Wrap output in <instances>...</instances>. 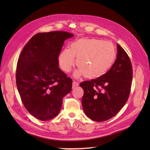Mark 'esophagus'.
Listing matches in <instances>:
<instances>
[{
    "label": "esophagus",
    "mask_w": 150,
    "mask_h": 150,
    "mask_svg": "<svg viewBox=\"0 0 150 150\" xmlns=\"http://www.w3.org/2000/svg\"><path fill=\"white\" fill-rule=\"evenodd\" d=\"M79 86V83L77 82L76 81H73V83H72V87L74 88L76 86Z\"/></svg>",
    "instance_id": "1"
}]
</instances>
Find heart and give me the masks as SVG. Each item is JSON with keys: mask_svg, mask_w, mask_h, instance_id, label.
<instances>
[{"mask_svg": "<svg viewBox=\"0 0 150 150\" xmlns=\"http://www.w3.org/2000/svg\"><path fill=\"white\" fill-rule=\"evenodd\" d=\"M116 57L112 42L98 39H80L72 42L69 49L62 50L58 56V63L62 71L69 72L75 64L76 57L79 68L75 76L96 78L111 69Z\"/></svg>", "mask_w": 150, "mask_h": 150, "instance_id": "obj_1", "label": "heart"}]
</instances>
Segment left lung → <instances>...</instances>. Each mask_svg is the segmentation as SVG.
Segmentation results:
<instances>
[{"label": "left lung", "instance_id": "left-lung-1", "mask_svg": "<svg viewBox=\"0 0 150 150\" xmlns=\"http://www.w3.org/2000/svg\"><path fill=\"white\" fill-rule=\"evenodd\" d=\"M117 57L111 69L97 79L80 83L84 90L82 105L86 115L94 121H105L115 116L129 96L133 79L130 59L117 44Z\"/></svg>", "mask_w": 150, "mask_h": 150}]
</instances>
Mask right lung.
Masks as SVG:
<instances>
[{
  "label": "right lung",
  "instance_id": "1",
  "mask_svg": "<svg viewBox=\"0 0 150 150\" xmlns=\"http://www.w3.org/2000/svg\"><path fill=\"white\" fill-rule=\"evenodd\" d=\"M74 35L64 31L38 33L22 49L17 61L16 84L28 111L41 121L60 112L62 99L72 89V81L59 67L64 41Z\"/></svg>",
  "mask_w": 150,
  "mask_h": 150
}]
</instances>
